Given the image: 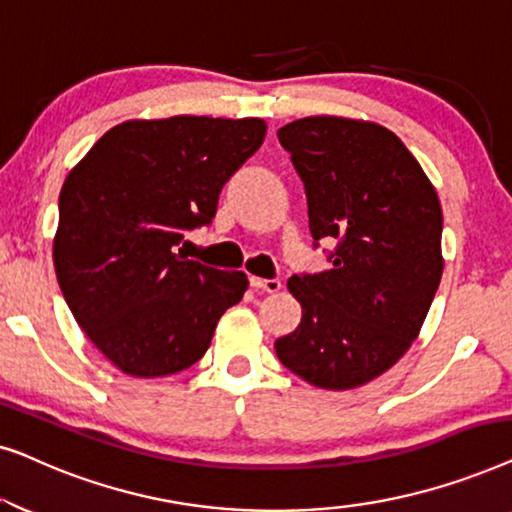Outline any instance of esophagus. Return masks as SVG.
<instances>
[{
	"label": "esophagus",
	"mask_w": 512,
	"mask_h": 512,
	"mask_svg": "<svg viewBox=\"0 0 512 512\" xmlns=\"http://www.w3.org/2000/svg\"><path fill=\"white\" fill-rule=\"evenodd\" d=\"M249 284L258 291H268V293H277L282 289V282L279 279H263V277H251Z\"/></svg>",
	"instance_id": "esophagus-1"
}]
</instances>
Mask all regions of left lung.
<instances>
[{"mask_svg": "<svg viewBox=\"0 0 512 512\" xmlns=\"http://www.w3.org/2000/svg\"><path fill=\"white\" fill-rule=\"evenodd\" d=\"M307 195L314 247L333 237L331 270L293 275L298 328L279 361L321 389L361 387L419 335L443 275V212L415 156L375 123L310 116L277 130Z\"/></svg>", "mask_w": 512, "mask_h": 512, "instance_id": "obj_1", "label": "left lung"}]
</instances>
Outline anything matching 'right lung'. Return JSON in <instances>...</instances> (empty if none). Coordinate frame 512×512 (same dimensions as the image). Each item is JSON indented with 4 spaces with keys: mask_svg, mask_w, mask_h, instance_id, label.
Segmentation results:
<instances>
[{
    "mask_svg": "<svg viewBox=\"0 0 512 512\" xmlns=\"http://www.w3.org/2000/svg\"><path fill=\"white\" fill-rule=\"evenodd\" d=\"M261 118L125 121L67 174L53 263L93 345L135 377L193 366L247 275L188 261L177 247L209 226L221 188L261 149Z\"/></svg>",
    "mask_w": 512,
    "mask_h": 512,
    "instance_id": "1",
    "label": "right lung"
}]
</instances>
